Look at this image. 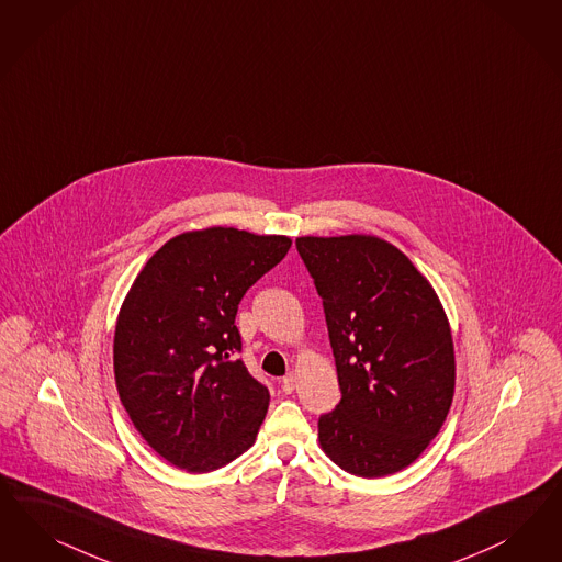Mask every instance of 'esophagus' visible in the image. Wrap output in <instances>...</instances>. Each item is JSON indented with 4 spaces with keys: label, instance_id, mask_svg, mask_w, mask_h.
I'll use <instances>...</instances> for the list:
<instances>
[{
    "label": "esophagus",
    "instance_id": "obj_1",
    "mask_svg": "<svg viewBox=\"0 0 562 562\" xmlns=\"http://www.w3.org/2000/svg\"><path fill=\"white\" fill-rule=\"evenodd\" d=\"M281 389H283V393H293V391H295V374H288V376L281 381Z\"/></svg>",
    "mask_w": 562,
    "mask_h": 562
}]
</instances>
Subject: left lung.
<instances>
[{"label":"left lung","mask_w":562,"mask_h":562,"mask_svg":"<svg viewBox=\"0 0 562 562\" xmlns=\"http://www.w3.org/2000/svg\"><path fill=\"white\" fill-rule=\"evenodd\" d=\"M295 246L323 297L341 386L318 442L360 477L405 470L453 403V335L435 288L381 237L304 236Z\"/></svg>","instance_id":"obj_1"}]
</instances>
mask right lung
<instances>
[{
	"instance_id": "obj_1",
	"label": "right lung",
	"mask_w": 562,
	"mask_h": 562,
	"mask_svg": "<svg viewBox=\"0 0 562 562\" xmlns=\"http://www.w3.org/2000/svg\"><path fill=\"white\" fill-rule=\"evenodd\" d=\"M290 248L288 236L206 227L171 237L136 274L115 323V384L171 465L206 473L252 447L271 395L237 358V306Z\"/></svg>"
}]
</instances>
